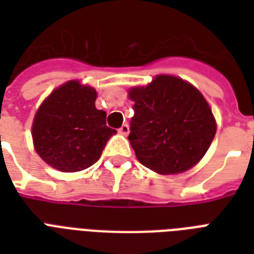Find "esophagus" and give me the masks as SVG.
Segmentation results:
<instances>
[{"label":"esophagus","mask_w":254,"mask_h":254,"mask_svg":"<svg viewBox=\"0 0 254 254\" xmlns=\"http://www.w3.org/2000/svg\"><path fill=\"white\" fill-rule=\"evenodd\" d=\"M119 131H120V134L127 135V134H129V125H127V124H124L123 127L119 129Z\"/></svg>","instance_id":"1"}]
</instances>
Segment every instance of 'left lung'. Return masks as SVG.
Returning a JSON list of instances; mask_svg holds the SVG:
<instances>
[{"mask_svg": "<svg viewBox=\"0 0 254 254\" xmlns=\"http://www.w3.org/2000/svg\"><path fill=\"white\" fill-rule=\"evenodd\" d=\"M134 101L129 141L135 157L161 175L185 173L200 162L216 134L208 101L191 83L157 75L127 91Z\"/></svg>", "mask_w": 254, "mask_h": 254, "instance_id": "8db88e82", "label": "left lung"}]
</instances>
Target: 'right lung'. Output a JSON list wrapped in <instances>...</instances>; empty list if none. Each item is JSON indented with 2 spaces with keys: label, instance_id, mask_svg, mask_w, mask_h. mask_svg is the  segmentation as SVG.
<instances>
[{
  "label": "right lung",
  "instance_id": "obj_1",
  "mask_svg": "<svg viewBox=\"0 0 254 254\" xmlns=\"http://www.w3.org/2000/svg\"><path fill=\"white\" fill-rule=\"evenodd\" d=\"M97 92L68 80L50 93L34 116L31 135L38 155L53 169L75 173L97 162L108 139L117 131L107 127L97 109Z\"/></svg>",
  "mask_w": 254,
  "mask_h": 254
}]
</instances>
